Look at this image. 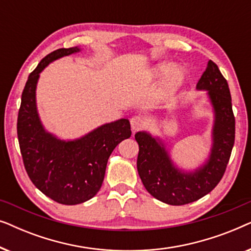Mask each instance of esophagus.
Listing matches in <instances>:
<instances>
[{
  "mask_svg": "<svg viewBox=\"0 0 251 251\" xmlns=\"http://www.w3.org/2000/svg\"><path fill=\"white\" fill-rule=\"evenodd\" d=\"M130 125H131L132 131L135 132V131H137V130L144 128L146 125V122H145V120H144L143 118H140V116H133V118H131V120H130Z\"/></svg>",
  "mask_w": 251,
  "mask_h": 251,
  "instance_id": "esophagus-1",
  "label": "esophagus"
}]
</instances>
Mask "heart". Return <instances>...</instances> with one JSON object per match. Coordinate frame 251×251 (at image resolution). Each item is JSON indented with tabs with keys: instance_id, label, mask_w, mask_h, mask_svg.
I'll return each mask as SVG.
<instances>
[{
	"instance_id": "b5f03b06",
	"label": "heart",
	"mask_w": 251,
	"mask_h": 251,
	"mask_svg": "<svg viewBox=\"0 0 251 251\" xmlns=\"http://www.w3.org/2000/svg\"><path fill=\"white\" fill-rule=\"evenodd\" d=\"M166 73L163 80V85L167 91H176L180 87L184 80V72L179 66L173 65L169 67L167 63H161L155 65L151 71V76L157 78Z\"/></svg>"
}]
</instances>
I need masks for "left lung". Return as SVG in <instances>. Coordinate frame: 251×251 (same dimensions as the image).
Masks as SVG:
<instances>
[{
	"label": "left lung",
	"mask_w": 251,
	"mask_h": 251,
	"mask_svg": "<svg viewBox=\"0 0 251 251\" xmlns=\"http://www.w3.org/2000/svg\"><path fill=\"white\" fill-rule=\"evenodd\" d=\"M197 89L208 92L215 114L210 155L203 166L188 173L180 170L160 138L146 131L135 135L139 145L137 170L140 179L152 197L167 204H187L210 193L221 181L234 145L235 119L229 88L212 60L208 61Z\"/></svg>",
	"instance_id": "1"
}]
</instances>
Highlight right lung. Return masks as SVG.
Listing matches in <instances>:
<instances>
[{"label":"right lung","mask_w":251,"mask_h":251,"mask_svg":"<svg viewBox=\"0 0 251 251\" xmlns=\"http://www.w3.org/2000/svg\"><path fill=\"white\" fill-rule=\"evenodd\" d=\"M78 51V47L63 48L40 61L24 88L17 122L20 152L32 183L53 201L67 205L97 194L113 150L131 136L126 119L106 123L74 140H61L44 129L36 107L40 73L52 61Z\"/></svg>","instance_id":"right-lung-1"}]
</instances>
